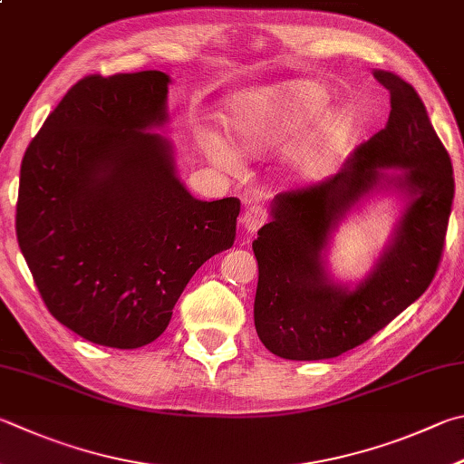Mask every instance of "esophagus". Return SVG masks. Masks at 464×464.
Here are the masks:
<instances>
[{"label": "esophagus", "instance_id": "esophagus-1", "mask_svg": "<svg viewBox=\"0 0 464 464\" xmlns=\"http://www.w3.org/2000/svg\"><path fill=\"white\" fill-rule=\"evenodd\" d=\"M266 221H267V213H266V208L259 205L247 207L246 213H243V217H241V225L246 227L247 233H256Z\"/></svg>", "mask_w": 464, "mask_h": 464}]
</instances>
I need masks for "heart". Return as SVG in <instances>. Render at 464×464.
<instances>
[{
    "label": "heart",
    "instance_id": "heart-1",
    "mask_svg": "<svg viewBox=\"0 0 464 464\" xmlns=\"http://www.w3.org/2000/svg\"><path fill=\"white\" fill-rule=\"evenodd\" d=\"M328 101V92L310 81H288L243 92L227 117L229 140L243 154L257 158L304 130L290 151V166L306 180L324 179L349 136L347 115L323 113ZM232 147L221 133H207L208 160L227 172L239 170V156Z\"/></svg>",
    "mask_w": 464,
    "mask_h": 464
}]
</instances>
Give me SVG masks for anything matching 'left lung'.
Returning <instances> with one entry per match:
<instances>
[{"label": "left lung", "mask_w": 464, "mask_h": 464, "mask_svg": "<svg viewBox=\"0 0 464 464\" xmlns=\"http://www.w3.org/2000/svg\"><path fill=\"white\" fill-rule=\"evenodd\" d=\"M373 77L390 91L385 128L333 179L274 197L269 223L251 246L259 269L256 331L282 359H333L372 339L422 296L442 256L454 197L450 158L414 87L390 71ZM383 194L402 203L392 237L363 278L336 281L327 266L334 233Z\"/></svg>", "instance_id": "8db88e82"}]
</instances>
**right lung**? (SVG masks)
I'll use <instances>...</instances> for the list:
<instances>
[{
  "label": "right lung",
  "instance_id": "1",
  "mask_svg": "<svg viewBox=\"0 0 464 464\" xmlns=\"http://www.w3.org/2000/svg\"><path fill=\"white\" fill-rule=\"evenodd\" d=\"M162 71L79 81L30 141L15 233L58 323L113 349L156 341L197 269L235 241L239 200L179 179Z\"/></svg>",
  "mask_w": 464,
  "mask_h": 464
}]
</instances>
